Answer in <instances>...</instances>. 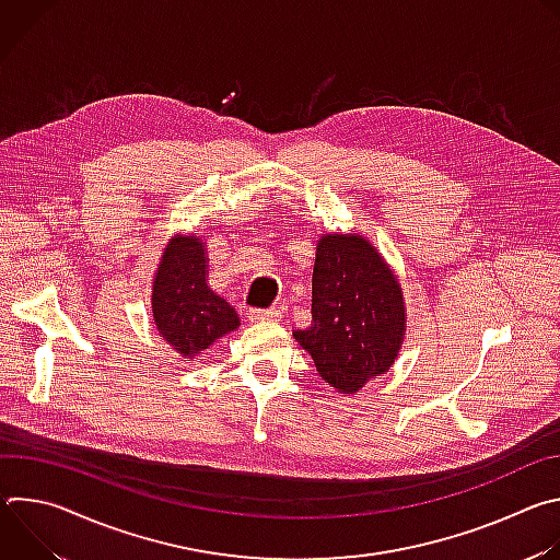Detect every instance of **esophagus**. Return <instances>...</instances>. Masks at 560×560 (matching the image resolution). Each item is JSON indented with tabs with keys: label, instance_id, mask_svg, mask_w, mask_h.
I'll use <instances>...</instances> for the list:
<instances>
[{
	"label": "esophagus",
	"instance_id": "1",
	"mask_svg": "<svg viewBox=\"0 0 560 560\" xmlns=\"http://www.w3.org/2000/svg\"><path fill=\"white\" fill-rule=\"evenodd\" d=\"M279 318H281V310H277V307H268V310L255 307V310H250V322H255V324L279 322Z\"/></svg>",
	"mask_w": 560,
	"mask_h": 560
}]
</instances>
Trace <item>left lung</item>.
Returning a JSON list of instances; mask_svg holds the SVG:
<instances>
[{"instance_id":"obj_1","label":"left lung","mask_w":560,"mask_h":560,"mask_svg":"<svg viewBox=\"0 0 560 560\" xmlns=\"http://www.w3.org/2000/svg\"><path fill=\"white\" fill-rule=\"evenodd\" d=\"M341 394L385 374L406 335L396 275L361 234H324L312 270V324L292 332Z\"/></svg>"}]
</instances>
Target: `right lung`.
I'll return each instance as SVG.
<instances>
[{
  "mask_svg": "<svg viewBox=\"0 0 560 560\" xmlns=\"http://www.w3.org/2000/svg\"><path fill=\"white\" fill-rule=\"evenodd\" d=\"M206 246L175 234L152 279V324L182 359H195L238 328L236 310L208 285Z\"/></svg>",
  "mask_w": 560,
  "mask_h": 560,
  "instance_id": "right-lung-1",
  "label": "right lung"
}]
</instances>
